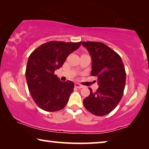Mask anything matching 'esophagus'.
Wrapping results in <instances>:
<instances>
[{"instance_id":"esophagus-1","label":"esophagus","mask_w":149,"mask_h":149,"mask_svg":"<svg viewBox=\"0 0 149 149\" xmlns=\"http://www.w3.org/2000/svg\"><path fill=\"white\" fill-rule=\"evenodd\" d=\"M75 86L76 87V88H83V86L82 85H81V84H78V83H77V82H75Z\"/></svg>"}]
</instances>
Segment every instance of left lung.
Returning a JSON list of instances; mask_svg holds the SVG:
<instances>
[{
  "label": "left lung",
  "instance_id": "1",
  "mask_svg": "<svg viewBox=\"0 0 149 149\" xmlns=\"http://www.w3.org/2000/svg\"><path fill=\"white\" fill-rule=\"evenodd\" d=\"M92 59L91 76L97 77L99 88L95 92L89 88L90 95L83 101L85 108L96 116L112 112L121 100L126 81L123 61L116 52L104 43L82 42Z\"/></svg>",
  "mask_w": 149,
  "mask_h": 149
}]
</instances>
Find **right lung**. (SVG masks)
<instances>
[{
	"instance_id": "right-lung-1",
	"label": "right lung",
	"mask_w": 149,
	"mask_h": 149,
	"mask_svg": "<svg viewBox=\"0 0 149 149\" xmlns=\"http://www.w3.org/2000/svg\"><path fill=\"white\" fill-rule=\"evenodd\" d=\"M80 45L81 42L49 41L29 56L26 79L32 97L41 109L56 112L67 105L74 83L70 80L62 82L54 71L63 66L67 57Z\"/></svg>"
}]
</instances>
